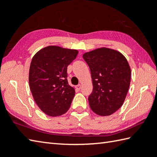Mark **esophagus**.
I'll return each mask as SVG.
<instances>
[{"label": "esophagus", "instance_id": "34e87169", "mask_svg": "<svg viewBox=\"0 0 157 157\" xmlns=\"http://www.w3.org/2000/svg\"><path fill=\"white\" fill-rule=\"evenodd\" d=\"M75 88H76V90H80V89L82 88V85L81 84L77 85L75 86Z\"/></svg>", "mask_w": 157, "mask_h": 157}]
</instances>
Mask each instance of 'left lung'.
I'll list each match as a JSON object with an SVG mask.
<instances>
[{
    "label": "left lung",
    "mask_w": 157,
    "mask_h": 157,
    "mask_svg": "<svg viewBox=\"0 0 157 157\" xmlns=\"http://www.w3.org/2000/svg\"><path fill=\"white\" fill-rule=\"evenodd\" d=\"M90 69L93 90L90 106L96 114L111 115L122 106L131 81V69L119 52L101 48L83 55Z\"/></svg>",
    "instance_id": "obj_1"
}]
</instances>
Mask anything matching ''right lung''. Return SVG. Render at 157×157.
<instances>
[{
  "label": "right lung",
  "instance_id": "add662e5",
  "mask_svg": "<svg viewBox=\"0 0 157 157\" xmlns=\"http://www.w3.org/2000/svg\"><path fill=\"white\" fill-rule=\"evenodd\" d=\"M78 54L77 50L49 46L32 58L29 88L36 104L45 114H64L71 106L75 90L67 81V66Z\"/></svg>",
  "mask_w": 157,
  "mask_h": 157
}]
</instances>
